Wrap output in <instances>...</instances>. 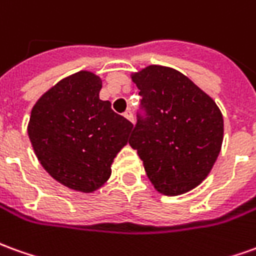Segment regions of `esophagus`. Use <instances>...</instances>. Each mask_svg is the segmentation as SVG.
Instances as JSON below:
<instances>
[{"label": "esophagus", "mask_w": 256, "mask_h": 256, "mask_svg": "<svg viewBox=\"0 0 256 256\" xmlns=\"http://www.w3.org/2000/svg\"><path fill=\"white\" fill-rule=\"evenodd\" d=\"M123 116H124V118H126V119H128V120H130V122H132V123H134L133 114H132V110H126V112H124V114H123Z\"/></svg>", "instance_id": "obj_1"}]
</instances>
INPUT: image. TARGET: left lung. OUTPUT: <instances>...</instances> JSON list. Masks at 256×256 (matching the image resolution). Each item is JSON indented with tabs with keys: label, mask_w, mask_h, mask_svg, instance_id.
Returning <instances> with one entry per match:
<instances>
[{
	"label": "left lung",
	"mask_w": 256,
	"mask_h": 256,
	"mask_svg": "<svg viewBox=\"0 0 256 256\" xmlns=\"http://www.w3.org/2000/svg\"><path fill=\"white\" fill-rule=\"evenodd\" d=\"M140 112L128 144L154 187L165 196L192 190L215 164L223 116L215 101L183 73L151 65L134 73Z\"/></svg>",
	"instance_id": "obj_1"
}]
</instances>
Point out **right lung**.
I'll use <instances>...</instances> for the list:
<instances>
[{
	"mask_svg": "<svg viewBox=\"0 0 256 256\" xmlns=\"http://www.w3.org/2000/svg\"><path fill=\"white\" fill-rule=\"evenodd\" d=\"M101 78L78 72L36 102L28 133L42 168L66 187L91 192L110 176L133 124L100 100Z\"/></svg>",
	"mask_w": 256,
	"mask_h": 256,
	"instance_id": "add662e5",
	"label": "right lung"
}]
</instances>
